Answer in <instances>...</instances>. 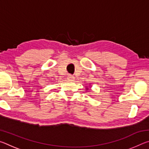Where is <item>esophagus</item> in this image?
<instances>
[{"instance_id":"esophagus-1","label":"esophagus","mask_w":149,"mask_h":149,"mask_svg":"<svg viewBox=\"0 0 149 149\" xmlns=\"http://www.w3.org/2000/svg\"><path fill=\"white\" fill-rule=\"evenodd\" d=\"M67 79H68V80H70V81H73V80L74 79V77L72 75H70V74H69V75H68Z\"/></svg>"}]
</instances>
